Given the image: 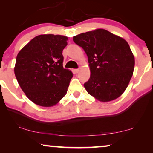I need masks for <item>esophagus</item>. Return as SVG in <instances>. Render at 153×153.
Wrapping results in <instances>:
<instances>
[{
  "label": "esophagus",
  "instance_id": "34e87169",
  "mask_svg": "<svg viewBox=\"0 0 153 153\" xmlns=\"http://www.w3.org/2000/svg\"><path fill=\"white\" fill-rule=\"evenodd\" d=\"M74 72H75V73H79V69H75Z\"/></svg>",
  "mask_w": 153,
  "mask_h": 153
}]
</instances>
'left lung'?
Segmentation results:
<instances>
[{"mask_svg":"<svg viewBox=\"0 0 153 153\" xmlns=\"http://www.w3.org/2000/svg\"><path fill=\"white\" fill-rule=\"evenodd\" d=\"M73 41L88 56L91 76L84 83L88 93L100 102L120 97L132 76L135 63L127 41L104 29L81 33Z\"/></svg>","mask_w":153,"mask_h":153,"instance_id":"1","label":"left lung"}]
</instances>
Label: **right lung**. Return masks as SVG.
<instances>
[{
    "label": "right lung",
    "mask_w": 153,
    "mask_h": 153,
    "mask_svg": "<svg viewBox=\"0 0 153 153\" xmlns=\"http://www.w3.org/2000/svg\"><path fill=\"white\" fill-rule=\"evenodd\" d=\"M67 40L63 35H38L16 56V78L28 99L37 105H56L66 95L73 76L62 66Z\"/></svg>",
    "instance_id": "obj_1"
}]
</instances>
